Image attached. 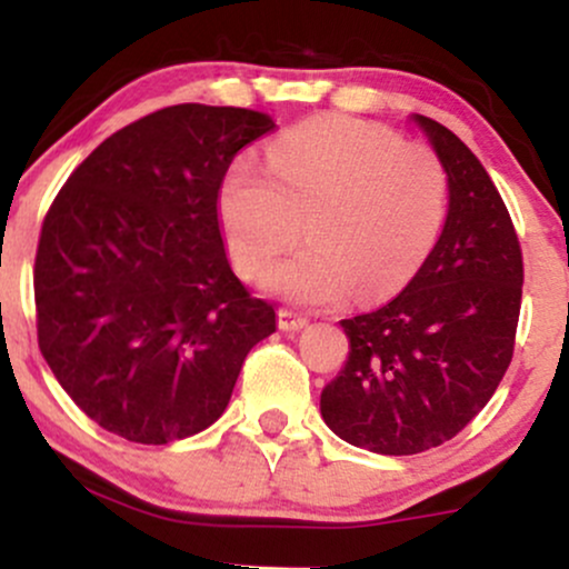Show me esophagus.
<instances>
[{
    "instance_id": "1",
    "label": "esophagus",
    "mask_w": 569,
    "mask_h": 569,
    "mask_svg": "<svg viewBox=\"0 0 569 569\" xmlns=\"http://www.w3.org/2000/svg\"><path fill=\"white\" fill-rule=\"evenodd\" d=\"M305 326H307L305 316H299V312H291V310H283V307H280L278 310V329L280 331H299V329H305Z\"/></svg>"
}]
</instances>
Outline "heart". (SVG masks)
Here are the masks:
<instances>
[{
    "instance_id": "b5f03b06",
    "label": "heart",
    "mask_w": 569,
    "mask_h": 569,
    "mask_svg": "<svg viewBox=\"0 0 569 569\" xmlns=\"http://www.w3.org/2000/svg\"><path fill=\"white\" fill-rule=\"evenodd\" d=\"M449 181L433 152L352 117L286 130L267 166L232 162L219 219L240 276L257 278L302 232L307 246L267 272L297 305L380 302L415 278L443 230Z\"/></svg>"
}]
</instances>
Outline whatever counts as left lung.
<instances>
[{"instance_id": "1", "label": "left lung", "mask_w": 569, "mask_h": 569, "mask_svg": "<svg viewBox=\"0 0 569 569\" xmlns=\"http://www.w3.org/2000/svg\"><path fill=\"white\" fill-rule=\"evenodd\" d=\"M449 181L443 230L407 289L342 321L348 361L323 388L339 439L377 455L449 441L487 407L513 356L521 248L479 158L449 128L411 114Z\"/></svg>"}]
</instances>
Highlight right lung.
<instances>
[{
    "label": "right lung",
    "mask_w": 569,
    "mask_h": 569,
    "mask_svg": "<svg viewBox=\"0 0 569 569\" xmlns=\"http://www.w3.org/2000/svg\"><path fill=\"white\" fill-rule=\"evenodd\" d=\"M270 114L179 103L98 143L44 217L37 337L90 420L168 443L219 420L276 310L232 272L219 187Z\"/></svg>",
    "instance_id": "1"
}]
</instances>
